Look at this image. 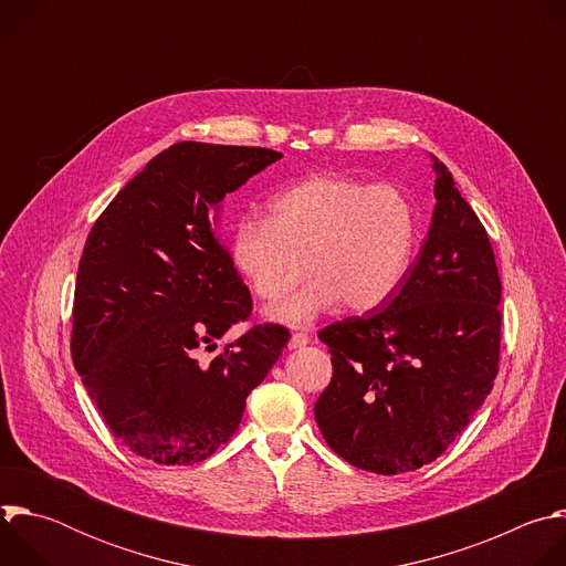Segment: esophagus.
<instances>
[{"instance_id": "1", "label": "esophagus", "mask_w": 566, "mask_h": 566, "mask_svg": "<svg viewBox=\"0 0 566 566\" xmlns=\"http://www.w3.org/2000/svg\"><path fill=\"white\" fill-rule=\"evenodd\" d=\"M306 343H308V336H306L304 332H297V334H293V336H291V340H289V349H302Z\"/></svg>"}]
</instances>
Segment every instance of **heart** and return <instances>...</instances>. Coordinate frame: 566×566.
<instances>
[{"label": "heart", "mask_w": 566, "mask_h": 566, "mask_svg": "<svg viewBox=\"0 0 566 566\" xmlns=\"http://www.w3.org/2000/svg\"><path fill=\"white\" fill-rule=\"evenodd\" d=\"M417 249V214L408 195L347 175H313L269 201V221L239 219L230 258L264 302L313 280L269 317L302 327L343 302L358 313L382 306L406 282Z\"/></svg>", "instance_id": "obj_1"}]
</instances>
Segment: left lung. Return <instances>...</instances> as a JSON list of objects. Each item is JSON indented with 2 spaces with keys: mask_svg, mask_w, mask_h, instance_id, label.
Instances as JSON below:
<instances>
[{
  "mask_svg": "<svg viewBox=\"0 0 566 566\" xmlns=\"http://www.w3.org/2000/svg\"><path fill=\"white\" fill-rule=\"evenodd\" d=\"M434 172L432 226L406 282L382 306L317 334L334 365L315 400L317 428L336 454L376 474L441 457L497 376L502 282L491 239L437 158Z\"/></svg>",
  "mask_w": 566,
  "mask_h": 566,
  "instance_id": "left-lung-1",
  "label": "left lung"
}]
</instances>
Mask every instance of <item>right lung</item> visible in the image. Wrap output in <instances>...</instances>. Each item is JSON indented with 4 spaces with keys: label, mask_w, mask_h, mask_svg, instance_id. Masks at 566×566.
<instances>
[{
    "label": "right lung",
    "mask_w": 566,
    "mask_h": 566,
    "mask_svg": "<svg viewBox=\"0 0 566 566\" xmlns=\"http://www.w3.org/2000/svg\"><path fill=\"white\" fill-rule=\"evenodd\" d=\"M282 158L184 140L156 154L96 219L80 258L71 356L114 437L140 459L192 465L239 428L289 332L260 325L214 349L253 308L219 237L228 192Z\"/></svg>",
    "instance_id": "obj_1"
}]
</instances>
